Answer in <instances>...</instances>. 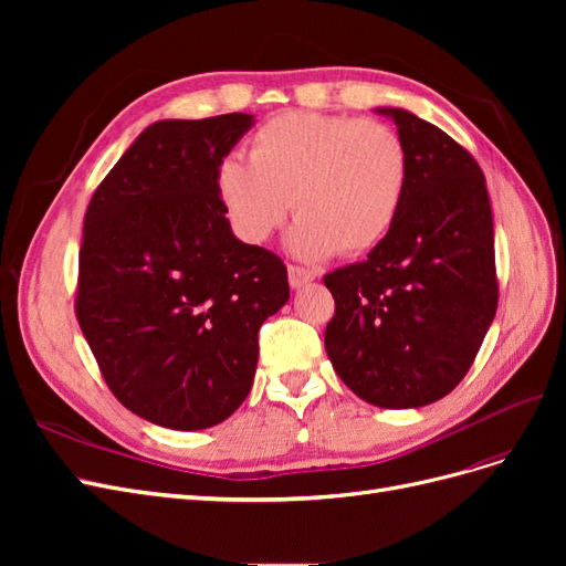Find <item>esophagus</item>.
<instances>
[{
	"mask_svg": "<svg viewBox=\"0 0 566 566\" xmlns=\"http://www.w3.org/2000/svg\"><path fill=\"white\" fill-rule=\"evenodd\" d=\"M314 279H316V273L312 269L295 266V264L287 266V281H290V285H293V287H302L306 283H312Z\"/></svg>",
	"mask_w": 566,
	"mask_h": 566,
	"instance_id": "1",
	"label": "esophagus"
}]
</instances>
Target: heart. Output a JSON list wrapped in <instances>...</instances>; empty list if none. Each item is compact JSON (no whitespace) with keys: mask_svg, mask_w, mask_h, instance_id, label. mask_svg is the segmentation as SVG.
Listing matches in <instances>:
<instances>
[{"mask_svg":"<svg viewBox=\"0 0 566 566\" xmlns=\"http://www.w3.org/2000/svg\"><path fill=\"white\" fill-rule=\"evenodd\" d=\"M248 158H224L214 172L233 233L260 245L293 205L300 219L287 245L304 260L335 252L361 256L378 248L401 212L410 179L399 132L347 115H273L250 136Z\"/></svg>","mask_w":566,"mask_h":566,"instance_id":"heart-1","label":"heart"}]
</instances>
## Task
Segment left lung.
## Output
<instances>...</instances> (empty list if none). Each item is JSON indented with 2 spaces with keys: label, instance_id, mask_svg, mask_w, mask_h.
<instances>
[{
  "label": "left lung",
  "instance_id": "obj_1",
  "mask_svg": "<svg viewBox=\"0 0 566 566\" xmlns=\"http://www.w3.org/2000/svg\"><path fill=\"white\" fill-rule=\"evenodd\" d=\"M408 148L401 212L368 260L323 276L335 297L325 352L356 397L434 403L465 378L499 306L486 179L447 132L378 108Z\"/></svg>",
  "mask_w": 566,
  "mask_h": 566
}]
</instances>
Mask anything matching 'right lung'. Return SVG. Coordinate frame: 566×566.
Masks as SVG:
<instances>
[{"instance_id": "right-lung-1", "label": "right lung", "mask_w": 566, "mask_h": 566, "mask_svg": "<svg viewBox=\"0 0 566 566\" xmlns=\"http://www.w3.org/2000/svg\"><path fill=\"white\" fill-rule=\"evenodd\" d=\"M252 123L146 127L84 214L77 323L115 399L169 430H205L245 401L256 333L290 297L281 256L238 241L214 191Z\"/></svg>"}]
</instances>
